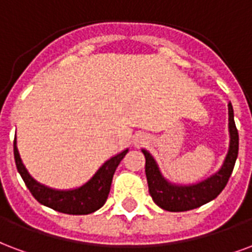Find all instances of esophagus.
Returning <instances> with one entry per match:
<instances>
[{"label": "esophagus", "instance_id": "esophagus-1", "mask_svg": "<svg viewBox=\"0 0 252 252\" xmlns=\"http://www.w3.org/2000/svg\"><path fill=\"white\" fill-rule=\"evenodd\" d=\"M147 136L144 135H137L136 136V139H135V144L136 145H141V144H145L147 143Z\"/></svg>", "mask_w": 252, "mask_h": 252}]
</instances>
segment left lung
I'll use <instances>...</instances> for the list:
<instances>
[{"instance_id": "left-lung-1", "label": "left lung", "mask_w": 252, "mask_h": 252, "mask_svg": "<svg viewBox=\"0 0 252 252\" xmlns=\"http://www.w3.org/2000/svg\"><path fill=\"white\" fill-rule=\"evenodd\" d=\"M228 129H230V148L221 168L211 178L192 186H175L161 176L158 164L150 152L143 150L145 156V176L148 189L154 202L165 211H189L214 200L223 191L230 179L239 150V135L234 121V109L228 102Z\"/></svg>"}]
</instances>
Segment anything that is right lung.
I'll use <instances>...</instances> for the list:
<instances>
[{"label":"right lung","mask_w":252,"mask_h":252,"mask_svg":"<svg viewBox=\"0 0 252 252\" xmlns=\"http://www.w3.org/2000/svg\"><path fill=\"white\" fill-rule=\"evenodd\" d=\"M13 147H14V160H16L17 169L34 199L41 204L53 208L55 211L69 214V215H88L104 206L111 189L113 173L128 152V150L123 151L105 161L98 168L97 172L93 175V178L81 187L76 189H68V191H60L40 184L32 178L22 164L17 150L16 140Z\"/></svg>","instance_id":"1"}]
</instances>
